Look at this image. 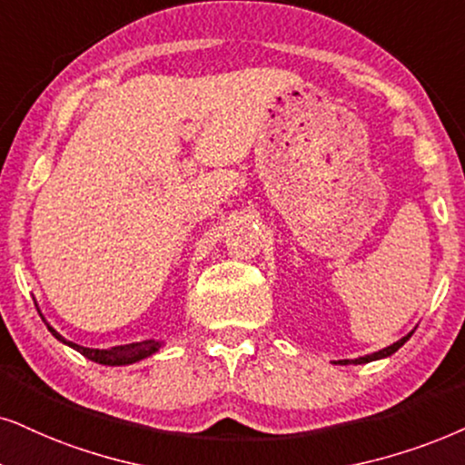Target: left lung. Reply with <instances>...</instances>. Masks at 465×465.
Here are the masks:
<instances>
[{
	"label": "left lung",
	"mask_w": 465,
	"mask_h": 465,
	"mask_svg": "<svg viewBox=\"0 0 465 465\" xmlns=\"http://www.w3.org/2000/svg\"><path fill=\"white\" fill-rule=\"evenodd\" d=\"M412 334V332H410ZM410 334L408 337H403V339H399L397 343H392V345H389V348H384V350H380V351H375V354H369V356H362V358H356V361H339L337 364H364V362H371V361H380V358H386V356H391V354H395V351L401 348V345L405 343V341L410 339Z\"/></svg>",
	"instance_id": "obj_1"
}]
</instances>
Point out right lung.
I'll use <instances>...</instances> for the list:
<instances>
[{
  "mask_svg": "<svg viewBox=\"0 0 465 465\" xmlns=\"http://www.w3.org/2000/svg\"><path fill=\"white\" fill-rule=\"evenodd\" d=\"M43 317V315H40ZM45 320V317H43ZM49 328L53 337L57 341H62L64 345H70V348L79 351V354H84L85 358H90V361L98 362V364H109V367H122V364H133L137 361H143V358H148L152 354H156L158 350H161V341H154V339H148V341H139V343H128V345H115V348H109V350H92V348H84V345H76L73 341L64 339L60 332L55 331V328Z\"/></svg>",
  "mask_w": 465,
  "mask_h": 465,
  "instance_id": "right-lung-1",
  "label": "right lung"
}]
</instances>
